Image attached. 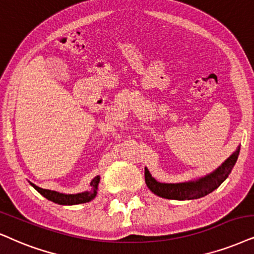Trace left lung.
I'll return each instance as SVG.
<instances>
[{"label": "left lung", "mask_w": 254, "mask_h": 254, "mask_svg": "<svg viewBox=\"0 0 254 254\" xmlns=\"http://www.w3.org/2000/svg\"><path fill=\"white\" fill-rule=\"evenodd\" d=\"M240 152V145L236 151L223 162L216 170L205 175L204 177L191 179L182 183H160L152 177L147 168H145V183L151 192L158 197L166 199H175V200H191L205 197L220 186L232 171L236 165Z\"/></svg>", "instance_id": "1"}]
</instances>
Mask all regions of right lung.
I'll list each match as a JSON object with an SVG mask.
<instances>
[{"label": "right lung", "mask_w": 254, "mask_h": 254, "mask_svg": "<svg viewBox=\"0 0 254 254\" xmlns=\"http://www.w3.org/2000/svg\"><path fill=\"white\" fill-rule=\"evenodd\" d=\"M99 179L101 177L97 176L92 179L91 183H90V186L91 189L88 191L81 192V193H73V194H66V193H61V192L57 191H53V190H46V189L38 188L34 184V183H30V185L33 186L35 190H37L40 193L46 197L48 200L54 201V203L60 204V205H77V204H84V203H89L91 201L92 199L96 197L97 194V190H98V184H99Z\"/></svg>", "instance_id": "right-lung-1"}]
</instances>
